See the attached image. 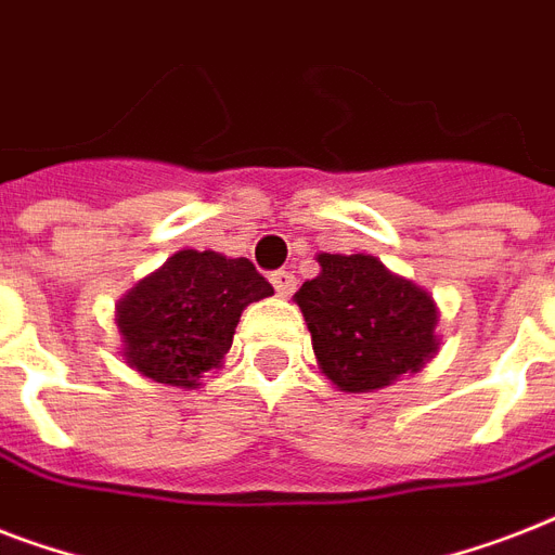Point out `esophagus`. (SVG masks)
Here are the masks:
<instances>
[{
    "label": "esophagus",
    "mask_w": 555,
    "mask_h": 555,
    "mask_svg": "<svg viewBox=\"0 0 555 555\" xmlns=\"http://www.w3.org/2000/svg\"><path fill=\"white\" fill-rule=\"evenodd\" d=\"M270 282H273L279 296H291L296 291V276L291 273V270H276V273L270 276Z\"/></svg>",
    "instance_id": "obj_1"
}]
</instances>
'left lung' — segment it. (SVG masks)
<instances>
[{
    "label": "left lung",
    "instance_id": "obj_1",
    "mask_svg": "<svg viewBox=\"0 0 555 555\" xmlns=\"http://www.w3.org/2000/svg\"><path fill=\"white\" fill-rule=\"evenodd\" d=\"M320 276L294 294L322 374L339 391H377L438 351V305L374 256L320 253Z\"/></svg>",
    "mask_w": 555,
    "mask_h": 555
}]
</instances>
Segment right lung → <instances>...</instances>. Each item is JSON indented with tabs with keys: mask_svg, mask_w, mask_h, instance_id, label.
<instances>
[{
	"mask_svg": "<svg viewBox=\"0 0 555 555\" xmlns=\"http://www.w3.org/2000/svg\"><path fill=\"white\" fill-rule=\"evenodd\" d=\"M270 294L253 261L178 250L117 302L126 363L167 386L195 388L230 351L244 308Z\"/></svg>",
	"mask_w": 555,
	"mask_h": 555,
	"instance_id": "1",
	"label": "right lung"
}]
</instances>
